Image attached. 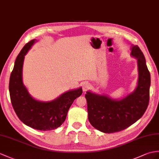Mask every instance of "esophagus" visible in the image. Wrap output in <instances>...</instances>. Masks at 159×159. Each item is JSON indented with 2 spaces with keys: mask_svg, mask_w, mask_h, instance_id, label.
<instances>
[{
  "mask_svg": "<svg viewBox=\"0 0 159 159\" xmlns=\"http://www.w3.org/2000/svg\"><path fill=\"white\" fill-rule=\"evenodd\" d=\"M90 88V84L88 83H84L83 84V91L84 92H86L87 90H88Z\"/></svg>",
  "mask_w": 159,
  "mask_h": 159,
  "instance_id": "esophagus-1",
  "label": "esophagus"
}]
</instances>
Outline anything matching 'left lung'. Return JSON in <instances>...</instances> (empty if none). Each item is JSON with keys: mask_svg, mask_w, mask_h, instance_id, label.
<instances>
[{"mask_svg": "<svg viewBox=\"0 0 159 159\" xmlns=\"http://www.w3.org/2000/svg\"><path fill=\"white\" fill-rule=\"evenodd\" d=\"M131 55L137 59L139 75L138 86L132 93L121 100L90 91L85 95L89 121L102 132L115 133L127 128L142 117L148 107L150 74L145 57L137 45L132 46Z\"/></svg>", "mask_w": 159, "mask_h": 159, "instance_id": "8db88e82", "label": "left lung"}]
</instances>
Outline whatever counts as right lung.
I'll list each match as a JSON object with an SVG mask.
<instances>
[{"label": "right lung", "mask_w": 159, "mask_h": 159, "mask_svg": "<svg viewBox=\"0 0 159 159\" xmlns=\"http://www.w3.org/2000/svg\"><path fill=\"white\" fill-rule=\"evenodd\" d=\"M35 42L34 39L28 42L15 60L9 80L11 101L15 113L24 124L38 130H52L63 124L74 100L82 95V88L67 91L50 102L33 98L23 84L22 69L25 55Z\"/></svg>", "instance_id": "obj_1"}]
</instances>
